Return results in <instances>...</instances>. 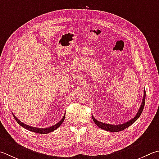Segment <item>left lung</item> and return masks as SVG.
<instances>
[{
	"instance_id": "left-lung-1",
	"label": "left lung",
	"mask_w": 159,
	"mask_h": 159,
	"mask_svg": "<svg viewBox=\"0 0 159 159\" xmlns=\"http://www.w3.org/2000/svg\"><path fill=\"white\" fill-rule=\"evenodd\" d=\"M145 90H144V96H143V99L142 103H141L140 107L138 110V111L137 112V114L135 115V116L134 117H133V119L130 120L128 122H126L124 124H122V125H108V124H105L103 122H101L97 120L95 118L92 116V120H93L94 122L96 124V125L97 126H99V128L102 129L103 130H106V131H111V132H117V131H123L124 129H126L127 127H129V126H131V125H133L135 121L138 120V118L140 116L141 113L143 111L144 106H145Z\"/></svg>"
}]
</instances>
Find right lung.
<instances>
[{"label":"right lung","mask_w":159,"mask_h":159,"mask_svg":"<svg viewBox=\"0 0 159 159\" xmlns=\"http://www.w3.org/2000/svg\"><path fill=\"white\" fill-rule=\"evenodd\" d=\"M12 115H13V116L14 117V119H15L16 121L17 122V123H18L20 126H21L22 127L26 129L27 130H29V131H33V132H34V133H37V134H48V133H51L52 131H55V130L58 128L59 126L62 125V123L63 122V121H64L65 117V115L64 116H63L62 119L60 120L59 122H57L56 125L52 126H51V127H48V128H45V129H42V128L34 127V126H28L27 125H25V124L23 123L19 120L17 119V117H16L15 115H14V114H12Z\"/></svg>","instance_id":"1"}]
</instances>
